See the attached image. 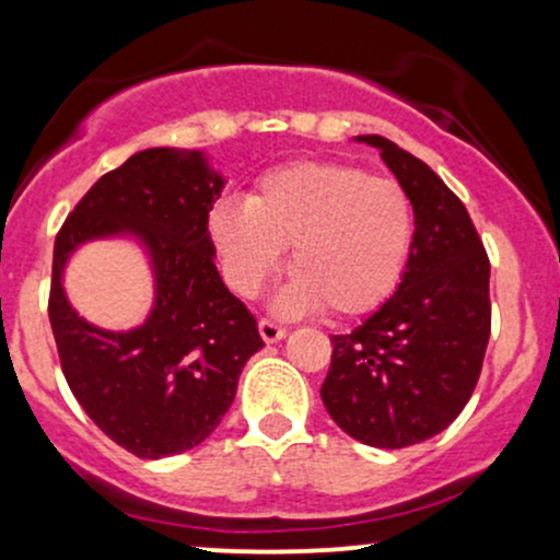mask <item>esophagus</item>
Segmentation results:
<instances>
[{"label": "esophagus", "instance_id": "1", "mask_svg": "<svg viewBox=\"0 0 560 560\" xmlns=\"http://www.w3.org/2000/svg\"><path fill=\"white\" fill-rule=\"evenodd\" d=\"M258 331H260L262 342H266V345L281 342V339L287 337V329H281L279 324H273V320H268V318H260V324H258Z\"/></svg>", "mask_w": 560, "mask_h": 560}]
</instances>
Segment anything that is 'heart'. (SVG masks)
<instances>
[{
    "instance_id": "heart-1",
    "label": "heart",
    "mask_w": 560,
    "mask_h": 560,
    "mask_svg": "<svg viewBox=\"0 0 560 560\" xmlns=\"http://www.w3.org/2000/svg\"><path fill=\"white\" fill-rule=\"evenodd\" d=\"M413 234L400 184L311 160L268 171L247 202H218L210 213L223 276L240 298H258L292 247L294 279L276 298L284 316L320 305L339 318L376 311L400 284Z\"/></svg>"
}]
</instances>
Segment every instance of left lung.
<instances>
[{"label":"left lung","mask_w":560,"mask_h":560,"mask_svg":"<svg viewBox=\"0 0 560 560\" xmlns=\"http://www.w3.org/2000/svg\"><path fill=\"white\" fill-rule=\"evenodd\" d=\"M413 205V249L400 287L350 334H334L320 400L337 427L400 450L458 419L490 342V260L464 202L419 158L365 133Z\"/></svg>","instance_id":"obj_1"}]
</instances>
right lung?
I'll return each instance as SVG.
<instances>
[{
  "label": "right lung",
  "mask_w": 560,
  "mask_h": 560,
  "mask_svg": "<svg viewBox=\"0 0 560 560\" xmlns=\"http://www.w3.org/2000/svg\"><path fill=\"white\" fill-rule=\"evenodd\" d=\"M226 178L199 150L152 147L96 182L55 242L49 324L68 387L137 458L186 453L215 432L244 363L262 347L253 313L223 284L208 215ZM128 238L153 273V307L126 332L69 305L65 268L83 243Z\"/></svg>",
  "instance_id": "add662e5"
}]
</instances>
